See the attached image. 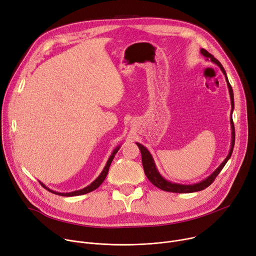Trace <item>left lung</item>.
I'll list each match as a JSON object with an SVG mask.
<instances>
[{
  "instance_id": "left-lung-1",
  "label": "left lung",
  "mask_w": 256,
  "mask_h": 256,
  "mask_svg": "<svg viewBox=\"0 0 256 256\" xmlns=\"http://www.w3.org/2000/svg\"><path fill=\"white\" fill-rule=\"evenodd\" d=\"M201 54L207 58V60L209 59L210 61H212L214 63H216L218 66H220V70L222 72V74H224L226 78V82L228 88V92H230V105H232V113H233V109H234V92H233V88H232V86L228 82L226 74L224 72V68L222 67V65L220 64V62L216 59L210 53H208L205 49H201L200 50ZM230 128H232V143H230V149L228 152V155L226 157V159L222 162V164L210 174L209 176H207L205 180L197 182V184H176V182H172L170 180H166L164 176H162L156 168L155 162L153 160L152 155L150 154V152L147 150L146 147H144L142 144L136 143L138 149L141 151L142 154V164H143V168H144V172L146 176L148 178V180L154 184L156 186L157 188H159L160 190H164L166 192H174V193H193V192H198V191H202L205 188H207L208 186H210L214 180H216V178L218 176V174L220 172V170L224 168V166H226V164L228 162V160L230 159L232 153H233V149H234V145H235V126H234V122H233V118L230 115Z\"/></svg>"
}]
</instances>
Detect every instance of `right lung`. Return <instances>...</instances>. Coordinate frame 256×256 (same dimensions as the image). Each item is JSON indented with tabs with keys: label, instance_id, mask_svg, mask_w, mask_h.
Instances as JSON below:
<instances>
[{
	"label": "right lung",
	"instance_id": "right-lung-1",
	"mask_svg": "<svg viewBox=\"0 0 256 256\" xmlns=\"http://www.w3.org/2000/svg\"><path fill=\"white\" fill-rule=\"evenodd\" d=\"M120 146L118 147H116L114 150H113V152H112V154L110 155V157H109V159H108V161H107V164H106V166H105V168H104V170H102V172L100 174V176L92 182L90 184H88V186H86V188H84V189H80V190H78V191H74V192H69V193H59V192H55V191H53V190H50L48 187H46V186L42 184V182H40V184L42 186V187L46 189V190H48L49 192H51V193H54V194H56V195H60V196H65V197H72V196H78V195H84V194H86V193H90V192H92V191H94V190H96L97 188H99L100 187V184L104 182V180L106 178V176H107V174H108V170H109V168H110V164H111V162H112V160H113V158H114V156H115V154L118 153V151L120 150Z\"/></svg>",
	"mask_w": 256,
	"mask_h": 256
}]
</instances>
